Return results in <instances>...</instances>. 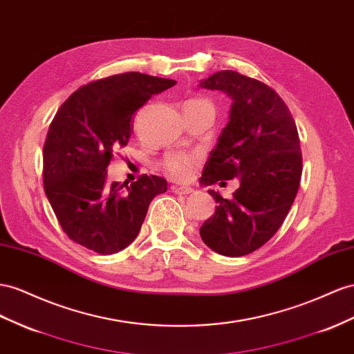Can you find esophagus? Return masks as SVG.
<instances>
[{
  "label": "esophagus",
  "instance_id": "esophagus-1",
  "mask_svg": "<svg viewBox=\"0 0 354 354\" xmlns=\"http://www.w3.org/2000/svg\"><path fill=\"white\" fill-rule=\"evenodd\" d=\"M173 190H174L176 194H178V195H189V194H194V192H195V189H192V187H186V186H180V187L174 186V187H173Z\"/></svg>",
  "mask_w": 354,
  "mask_h": 354
}]
</instances>
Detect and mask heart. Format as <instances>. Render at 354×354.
I'll use <instances>...</instances> for the list:
<instances>
[{
    "mask_svg": "<svg viewBox=\"0 0 354 354\" xmlns=\"http://www.w3.org/2000/svg\"><path fill=\"white\" fill-rule=\"evenodd\" d=\"M187 104H209L204 100H194L189 101ZM196 165V158L185 155V153H177V155H171L167 158L164 168L167 171V174L171 176L176 180H187L192 177L194 169Z\"/></svg>",
    "mask_w": 354,
    "mask_h": 354,
    "instance_id": "heart-1",
    "label": "heart"
}]
</instances>
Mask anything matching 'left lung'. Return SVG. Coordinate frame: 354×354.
Returning <instances> with one entry per match:
<instances>
[{
    "mask_svg": "<svg viewBox=\"0 0 354 354\" xmlns=\"http://www.w3.org/2000/svg\"><path fill=\"white\" fill-rule=\"evenodd\" d=\"M199 88L223 92L231 100L229 122L209 151L201 185L240 180L232 199L208 190L217 205L199 234L218 254L244 256L271 240L298 194V129L279 93L259 80L225 70L201 80Z\"/></svg>",
    "mask_w": 354,
    "mask_h": 354,
    "instance_id": "left-lung-1",
    "label": "left lung"
}]
</instances>
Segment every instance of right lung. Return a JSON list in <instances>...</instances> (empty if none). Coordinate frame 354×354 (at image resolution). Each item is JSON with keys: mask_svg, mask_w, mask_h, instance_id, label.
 I'll list each match as a JSON object with an SVG mask.
<instances>
[{"mask_svg": "<svg viewBox=\"0 0 354 354\" xmlns=\"http://www.w3.org/2000/svg\"><path fill=\"white\" fill-rule=\"evenodd\" d=\"M176 80L123 73L75 91L59 107L43 147L44 192L64 232L100 254H113L136 240L149 205L167 192V180L141 176L109 183L113 151L125 147L140 107Z\"/></svg>", "mask_w": 354, "mask_h": 354, "instance_id": "right-lung-1", "label": "right lung"}]
</instances>
